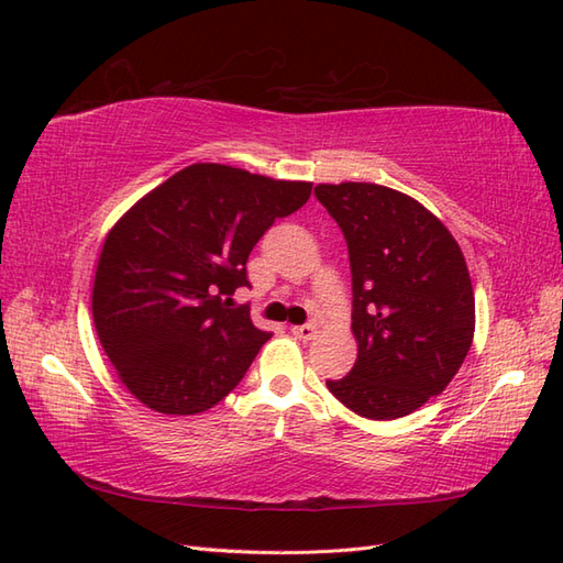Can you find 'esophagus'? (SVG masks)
<instances>
[{"instance_id":"1","label":"esophagus","mask_w":563,"mask_h":563,"mask_svg":"<svg viewBox=\"0 0 563 563\" xmlns=\"http://www.w3.org/2000/svg\"><path fill=\"white\" fill-rule=\"evenodd\" d=\"M292 335L301 342H309L313 335H316V328L311 323H305V325H295L292 328Z\"/></svg>"}]
</instances>
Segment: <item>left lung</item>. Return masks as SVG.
Listing matches in <instances>:
<instances>
[{"label":"left lung","instance_id":"obj_1","mask_svg":"<svg viewBox=\"0 0 563 563\" xmlns=\"http://www.w3.org/2000/svg\"><path fill=\"white\" fill-rule=\"evenodd\" d=\"M350 250V376L325 380L344 407L401 419L440 395L471 350L473 285L456 240L419 201L376 183L316 185Z\"/></svg>","mask_w":563,"mask_h":563}]
</instances>
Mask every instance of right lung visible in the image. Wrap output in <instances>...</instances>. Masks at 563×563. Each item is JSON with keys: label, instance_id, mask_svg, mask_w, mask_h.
Segmentation results:
<instances>
[{"label": "right lung", "instance_id": "1", "mask_svg": "<svg viewBox=\"0 0 563 563\" xmlns=\"http://www.w3.org/2000/svg\"><path fill=\"white\" fill-rule=\"evenodd\" d=\"M309 195L311 183L192 164L109 230L92 319L121 383L144 407L201 413L244 378L271 333L247 307H230V295L250 287L254 244Z\"/></svg>", "mask_w": 563, "mask_h": 563}]
</instances>
